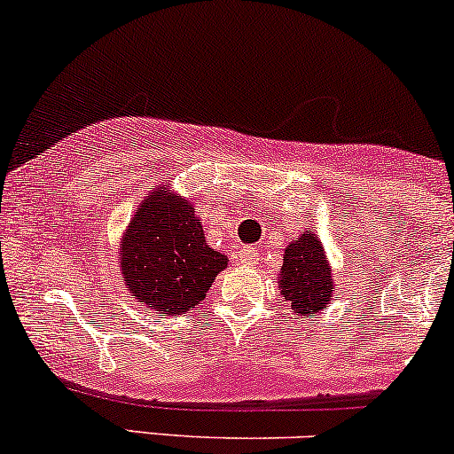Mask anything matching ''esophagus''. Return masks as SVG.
Returning a JSON list of instances; mask_svg holds the SVG:
<instances>
[{
	"instance_id": "obj_1",
	"label": "esophagus",
	"mask_w": 454,
	"mask_h": 454,
	"mask_svg": "<svg viewBox=\"0 0 454 454\" xmlns=\"http://www.w3.org/2000/svg\"><path fill=\"white\" fill-rule=\"evenodd\" d=\"M258 247H254V245H245V247L239 251V258H241L243 264H255L258 262Z\"/></svg>"
}]
</instances>
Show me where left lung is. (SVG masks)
Returning <instances> with one entry per match:
<instances>
[{
  "label": "left lung",
  "instance_id": "8db88e82",
  "mask_svg": "<svg viewBox=\"0 0 454 454\" xmlns=\"http://www.w3.org/2000/svg\"><path fill=\"white\" fill-rule=\"evenodd\" d=\"M277 283L281 296L292 304V313L298 317L319 313L330 304L334 281L325 251L313 231L300 234L298 241L287 245Z\"/></svg>",
  "mask_w": 454,
  "mask_h": 454
}]
</instances>
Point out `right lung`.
<instances>
[{
  "instance_id": "1",
  "label": "right lung",
  "mask_w": 454,
  "mask_h": 454,
  "mask_svg": "<svg viewBox=\"0 0 454 454\" xmlns=\"http://www.w3.org/2000/svg\"><path fill=\"white\" fill-rule=\"evenodd\" d=\"M122 281L137 302L182 315L207 298L228 258L205 241L194 207L175 194L154 190L122 237Z\"/></svg>"
}]
</instances>
